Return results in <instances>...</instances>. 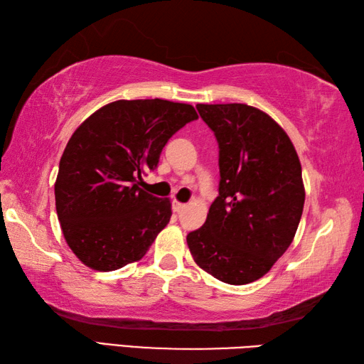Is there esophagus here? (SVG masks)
Instances as JSON below:
<instances>
[{
    "label": "esophagus",
    "instance_id": "obj_1",
    "mask_svg": "<svg viewBox=\"0 0 364 364\" xmlns=\"http://www.w3.org/2000/svg\"><path fill=\"white\" fill-rule=\"evenodd\" d=\"M184 208H186V205H184V203L176 202V200H173V202H172V210H173L175 213H180V211H183Z\"/></svg>",
    "mask_w": 364,
    "mask_h": 364
}]
</instances>
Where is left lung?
Listing matches in <instances>:
<instances>
[{
  "label": "left lung",
  "instance_id": "left-lung-1",
  "mask_svg": "<svg viewBox=\"0 0 364 364\" xmlns=\"http://www.w3.org/2000/svg\"><path fill=\"white\" fill-rule=\"evenodd\" d=\"M219 144V196L188 245L197 264L228 284L266 275L288 250L305 203L301 166L278 123L242 103L197 105Z\"/></svg>",
  "mask_w": 364,
  "mask_h": 364
}]
</instances>
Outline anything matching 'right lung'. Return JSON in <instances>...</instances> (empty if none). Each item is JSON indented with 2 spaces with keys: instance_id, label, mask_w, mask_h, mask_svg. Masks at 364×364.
I'll return each instance as SVG.
<instances>
[{
  "instance_id": "right-lung-1",
  "label": "right lung",
  "mask_w": 364,
  "mask_h": 364,
  "mask_svg": "<svg viewBox=\"0 0 364 364\" xmlns=\"http://www.w3.org/2000/svg\"><path fill=\"white\" fill-rule=\"evenodd\" d=\"M194 106L167 100H119L90 115L68 141L54 184L65 241L100 272L141 259L164 228L172 205L139 188L158 167L167 141L197 120Z\"/></svg>"
}]
</instances>
